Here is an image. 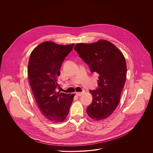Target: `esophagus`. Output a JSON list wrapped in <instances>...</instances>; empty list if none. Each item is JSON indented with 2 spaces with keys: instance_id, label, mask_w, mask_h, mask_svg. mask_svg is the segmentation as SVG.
Here are the masks:
<instances>
[{
  "instance_id": "esophagus-1",
  "label": "esophagus",
  "mask_w": 153,
  "mask_h": 153,
  "mask_svg": "<svg viewBox=\"0 0 153 153\" xmlns=\"http://www.w3.org/2000/svg\"><path fill=\"white\" fill-rule=\"evenodd\" d=\"M75 94H76L77 96H81V95L83 94V92H76L75 93Z\"/></svg>"
}]
</instances>
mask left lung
I'll list each match as a JSON object with an SVG mask.
<instances>
[{
  "label": "left lung",
  "instance_id": "left-lung-1",
  "mask_svg": "<svg viewBox=\"0 0 153 153\" xmlns=\"http://www.w3.org/2000/svg\"><path fill=\"white\" fill-rule=\"evenodd\" d=\"M74 50L87 63L91 72L99 75L97 90H91L92 104L88 116L95 121L108 118L117 108L127 77V64L123 53L109 41L100 39L91 44H76Z\"/></svg>",
  "mask_w": 153,
  "mask_h": 153
}]
</instances>
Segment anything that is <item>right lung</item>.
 Returning <instances> with one entry per match:
<instances>
[{
  "label": "right lung",
  "mask_w": 153,
  "mask_h": 153,
  "mask_svg": "<svg viewBox=\"0 0 153 153\" xmlns=\"http://www.w3.org/2000/svg\"><path fill=\"white\" fill-rule=\"evenodd\" d=\"M74 46L46 41L34 48L29 57L27 76L34 98L42 114L53 123L65 120L75 95L55 89L60 87L61 65Z\"/></svg>",
  "instance_id": "obj_1"
}]
</instances>
